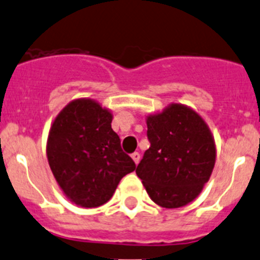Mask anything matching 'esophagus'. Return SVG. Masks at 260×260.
<instances>
[{"mask_svg":"<svg viewBox=\"0 0 260 260\" xmlns=\"http://www.w3.org/2000/svg\"><path fill=\"white\" fill-rule=\"evenodd\" d=\"M132 158H133V161L136 162V165H137V164L140 162V160H141V155L138 152H133L132 153Z\"/></svg>","mask_w":260,"mask_h":260,"instance_id":"34e87169","label":"esophagus"}]
</instances>
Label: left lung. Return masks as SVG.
Listing matches in <instances>:
<instances>
[{
  "label": "left lung",
  "mask_w": 260,
  "mask_h": 260,
  "mask_svg": "<svg viewBox=\"0 0 260 260\" xmlns=\"http://www.w3.org/2000/svg\"><path fill=\"white\" fill-rule=\"evenodd\" d=\"M150 148L136 174L156 205L179 208L198 197L216 162L212 133L200 114L181 104L147 117Z\"/></svg>",
  "instance_id": "obj_1"
}]
</instances>
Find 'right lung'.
Wrapping results in <instances>:
<instances>
[{"label": "right lung", "mask_w": 260, "mask_h": 260, "mask_svg": "<svg viewBox=\"0 0 260 260\" xmlns=\"http://www.w3.org/2000/svg\"><path fill=\"white\" fill-rule=\"evenodd\" d=\"M112 113L91 99H77L60 110L50 127L47 156L67 198L94 208L113 197L120 179L136 169L112 128Z\"/></svg>", "instance_id": "add662e5"}]
</instances>
